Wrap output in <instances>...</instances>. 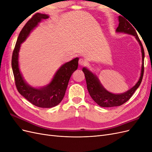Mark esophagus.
<instances>
[{
	"label": "esophagus",
	"mask_w": 152,
	"mask_h": 152,
	"mask_svg": "<svg viewBox=\"0 0 152 152\" xmlns=\"http://www.w3.org/2000/svg\"><path fill=\"white\" fill-rule=\"evenodd\" d=\"M86 63H87V62H86V61L85 60V59H79V65L80 66H84V65H86Z\"/></svg>",
	"instance_id": "34e87169"
}]
</instances>
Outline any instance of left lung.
<instances>
[{"label":"left lung","mask_w":152,"mask_h":152,"mask_svg":"<svg viewBox=\"0 0 152 152\" xmlns=\"http://www.w3.org/2000/svg\"><path fill=\"white\" fill-rule=\"evenodd\" d=\"M116 32L117 33H124L134 36L137 42H139L142 54L141 74L138 81L132 88L124 93L114 94L110 93L106 89L103 85L101 84L98 77L94 73L90 71L88 68L86 67L82 68V71L84 73L86 77L87 88L91 97L96 103L102 107H117V106H121L125 103L131 98L132 94L134 93L135 91L138 88L142 81V76H143L145 52L143 48H142V45L135 29L125 18L119 16L118 26L116 29Z\"/></svg>","instance_id":"obj_1"}]
</instances>
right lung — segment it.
Listing matches in <instances>:
<instances>
[{
  "mask_svg": "<svg viewBox=\"0 0 152 152\" xmlns=\"http://www.w3.org/2000/svg\"><path fill=\"white\" fill-rule=\"evenodd\" d=\"M49 17L45 14L36 13L28 21L18 36L11 61L15 84L18 92L31 104L40 108H52L61 102L65 94L69 80L72 73L77 69L79 62V58H75L63 64L55 73L50 83L42 87L36 88L32 87L24 80L20 70L18 61L21 44L41 21L48 19Z\"/></svg>",
  "mask_w": 152,
  "mask_h": 152,
  "instance_id": "obj_1",
  "label": "right lung"
}]
</instances>
